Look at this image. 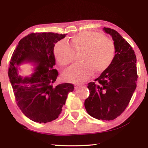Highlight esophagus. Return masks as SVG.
I'll return each instance as SVG.
<instances>
[{"instance_id":"esophagus-1","label":"esophagus","mask_w":148,"mask_h":148,"mask_svg":"<svg viewBox=\"0 0 148 148\" xmlns=\"http://www.w3.org/2000/svg\"><path fill=\"white\" fill-rule=\"evenodd\" d=\"M75 90H77V89H78L79 88H80V87H81L82 86V84H75Z\"/></svg>"}]
</instances>
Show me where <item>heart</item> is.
I'll return each mask as SVG.
<instances>
[{
	"label": "heart",
	"instance_id": "obj_1",
	"mask_svg": "<svg viewBox=\"0 0 148 148\" xmlns=\"http://www.w3.org/2000/svg\"><path fill=\"white\" fill-rule=\"evenodd\" d=\"M70 45L59 42L55 45L54 55L61 66L70 64L76 56L74 51L81 53L80 64L72 65L63 77L68 82L81 83L87 80L93 73L108 69L114 60L116 48L111 40L99 32L84 31L71 37Z\"/></svg>",
	"mask_w": 148,
	"mask_h": 148
}]
</instances>
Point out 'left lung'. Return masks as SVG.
Here are the masks:
<instances>
[{
  "mask_svg": "<svg viewBox=\"0 0 148 148\" xmlns=\"http://www.w3.org/2000/svg\"><path fill=\"white\" fill-rule=\"evenodd\" d=\"M114 40L116 55L109 67L95 82L88 84L90 95L84 107L91 116L112 120L125 111L137 86L136 56L134 49L117 31L103 28Z\"/></svg>",
  "mask_w": 148,
  "mask_h": 148,
  "instance_id": "8db88e82",
  "label": "left lung"
}]
</instances>
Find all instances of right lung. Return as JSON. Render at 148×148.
Returning a JSON list of instances; mask_svg holds the SVG:
<instances>
[{
    "label": "right lung",
    "mask_w": 148,
    "mask_h": 148,
    "mask_svg": "<svg viewBox=\"0 0 148 148\" xmlns=\"http://www.w3.org/2000/svg\"><path fill=\"white\" fill-rule=\"evenodd\" d=\"M67 34L53 32L32 33L18 42L12 53L8 76L15 100L21 112L37 123L51 122L58 118L69 92L71 83L54 86L58 76L55 65V45ZM34 62L37 66L30 77L18 75L16 66Z\"/></svg>",
    "instance_id": "obj_1"
}]
</instances>
